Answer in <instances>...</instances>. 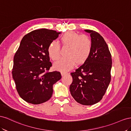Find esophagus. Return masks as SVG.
Wrapping results in <instances>:
<instances>
[{
    "mask_svg": "<svg viewBox=\"0 0 131 131\" xmlns=\"http://www.w3.org/2000/svg\"><path fill=\"white\" fill-rule=\"evenodd\" d=\"M69 74V73L67 72H65V71H62L61 72L62 76H64V75H66V74Z\"/></svg>",
    "mask_w": 131,
    "mask_h": 131,
    "instance_id": "34e87169",
    "label": "esophagus"
}]
</instances>
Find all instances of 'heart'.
Returning <instances> with one entry per match:
<instances>
[{"label": "heart", "instance_id": "b5f03b06", "mask_svg": "<svg viewBox=\"0 0 131 131\" xmlns=\"http://www.w3.org/2000/svg\"><path fill=\"white\" fill-rule=\"evenodd\" d=\"M60 42L63 46H69L66 53L68 57L61 58L54 63V68L57 70L65 71L71 69L76 62L77 65L82 64L92 51V40L87 35L69 31L61 37ZM47 51L53 61L57 60L60 56V47L55 41H51L48 45Z\"/></svg>", "mask_w": 131, "mask_h": 131}]
</instances>
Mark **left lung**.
I'll return each instance as SVG.
<instances>
[{"instance_id":"8db88e82","label":"left lung","mask_w":131,"mask_h":131,"mask_svg":"<svg viewBox=\"0 0 131 131\" xmlns=\"http://www.w3.org/2000/svg\"><path fill=\"white\" fill-rule=\"evenodd\" d=\"M90 33L92 49L83 65L71 73L72 82L71 94L78 103L92 105L102 99L111 81V55L107 45L99 33L85 29Z\"/></svg>"}]
</instances>
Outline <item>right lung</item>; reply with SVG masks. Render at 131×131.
<instances>
[{"label":"right lung","instance_id":"1","mask_svg":"<svg viewBox=\"0 0 131 131\" xmlns=\"http://www.w3.org/2000/svg\"><path fill=\"white\" fill-rule=\"evenodd\" d=\"M60 32L39 29L26 35L14 57L13 78L16 90L26 102L39 104L49 100L53 85L61 79L59 71L49 72L52 63L47 48Z\"/></svg>","mask_w":131,"mask_h":131}]
</instances>
